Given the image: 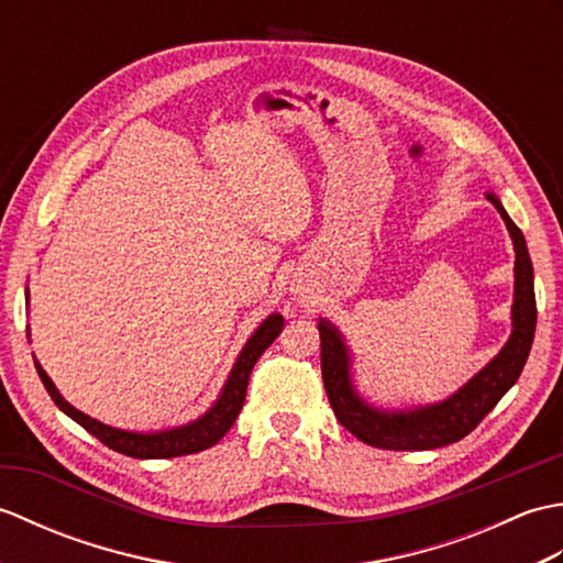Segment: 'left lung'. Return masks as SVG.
<instances>
[{
  "instance_id": "left-lung-1",
  "label": "left lung",
  "mask_w": 563,
  "mask_h": 563,
  "mask_svg": "<svg viewBox=\"0 0 563 563\" xmlns=\"http://www.w3.org/2000/svg\"><path fill=\"white\" fill-rule=\"evenodd\" d=\"M504 218L516 249V285H512L510 336L504 349L494 355L470 382L435 404L406 406V409H385L367 401L353 382V353L343 333L329 319L319 317L321 336V377L329 394L331 409L343 428L363 440L365 445L382 450H435L457 442L482 423L500 397L516 385L534 339L537 305H534V271L518 224L510 220L496 194H486Z\"/></svg>"
}]
</instances>
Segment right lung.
<instances>
[{
	"mask_svg": "<svg viewBox=\"0 0 563 563\" xmlns=\"http://www.w3.org/2000/svg\"><path fill=\"white\" fill-rule=\"evenodd\" d=\"M26 300H29V288H26ZM283 321H285L283 314L278 312H273L261 321L258 329L251 333L249 341L244 343L242 353L236 355L230 375H227L224 387L220 389V397L214 399V404L206 413L198 416L196 421L190 423L166 428V430H150V433L106 426L97 421V418L81 413L69 401H65L63 394L57 391L55 382L47 377V373L41 367L38 361H35V369H38L43 387L47 389V394H51V399L57 404V409L67 413L71 421H77L84 430H89L93 438H99L103 445H109L111 450L128 454V457H135V460L181 457V454H194V452L212 448L214 442H220L227 430L232 428L246 399L251 369H254L261 353L266 351L275 339H278V333L283 331Z\"/></svg>",
	"mask_w": 563,
	"mask_h": 563,
	"instance_id": "obj_1",
	"label": "right lung"
}]
</instances>
